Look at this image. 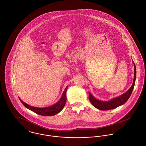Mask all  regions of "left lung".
<instances>
[{"label": "left lung", "mask_w": 146, "mask_h": 146, "mask_svg": "<svg viewBox=\"0 0 146 146\" xmlns=\"http://www.w3.org/2000/svg\"><path fill=\"white\" fill-rule=\"evenodd\" d=\"M133 63L134 64V80L131 88L129 89V90H127L125 93L119 96L113 98L108 102L101 101L98 99H96L89 92V96H88L89 100L94 107L102 111H106V110L115 109L117 107L127 102V100L130 98L132 93V91L133 90V88H134L135 80H136V67L133 61Z\"/></svg>", "instance_id": "obj_1"}]
</instances>
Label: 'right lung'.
<instances>
[{"label": "right lung", "mask_w": 146, "mask_h": 146, "mask_svg": "<svg viewBox=\"0 0 146 146\" xmlns=\"http://www.w3.org/2000/svg\"><path fill=\"white\" fill-rule=\"evenodd\" d=\"M67 88H68V86L66 87L64 91L63 92L61 98L57 103H56L55 104H54L51 106L47 107L38 108V107H33L24 102L20 98H19V99L22 103V104L26 108H28L30 111L35 112L36 114H38L41 116H54L58 113L63 109V108L65 106V104L66 101V93Z\"/></svg>", "instance_id": "add662e5"}]
</instances>
